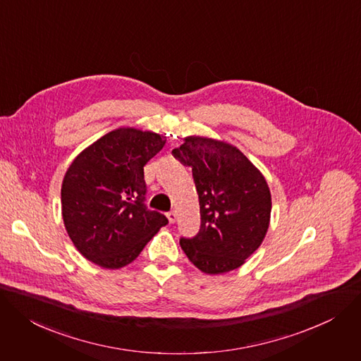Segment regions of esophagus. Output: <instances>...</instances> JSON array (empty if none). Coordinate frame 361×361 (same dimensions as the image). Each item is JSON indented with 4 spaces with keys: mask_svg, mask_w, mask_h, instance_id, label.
Wrapping results in <instances>:
<instances>
[{
    "mask_svg": "<svg viewBox=\"0 0 361 361\" xmlns=\"http://www.w3.org/2000/svg\"><path fill=\"white\" fill-rule=\"evenodd\" d=\"M167 219H169V221H170V223H174V221L177 220V214H176V212H170V213H167Z\"/></svg>",
    "mask_w": 361,
    "mask_h": 361,
    "instance_id": "1",
    "label": "esophagus"
}]
</instances>
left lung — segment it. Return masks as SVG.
Here are the masks:
<instances>
[{"mask_svg": "<svg viewBox=\"0 0 361 361\" xmlns=\"http://www.w3.org/2000/svg\"><path fill=\"white\" fill-rule=\"evenodd\" d=\"M192 170L199 192L202 226L181 249L202 272L219 275L238 269L264 242L272 200L268 183L235 145L191 135L173 149Z\"/></svg>", "mask_w": 361, "mask_h": 361, "instance_id": "obj_1", "label": "left lung"}]
</instances>
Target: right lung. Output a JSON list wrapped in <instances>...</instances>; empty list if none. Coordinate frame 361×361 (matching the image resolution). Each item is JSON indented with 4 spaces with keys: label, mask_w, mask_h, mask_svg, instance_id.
I'll return each instance as SVG.
<instances>
[{
    "label": "right lung",
    "mask_w": 361,
    "mask_h": 361,
    "mask_svg": "<svg viewBox=\"0 0 361 361\" xmlns=\"http://www.w3.org/2000/svg\"><path fill=\"white\" fill-rule=\"evenodd\" d=\"M166 137L118 128L85 148L61 183V216L75 247L106 269L134 262L167 217L144 204V166Z\"/></svg>",
    "instance_id": "add662e5"
}]
</instances>
